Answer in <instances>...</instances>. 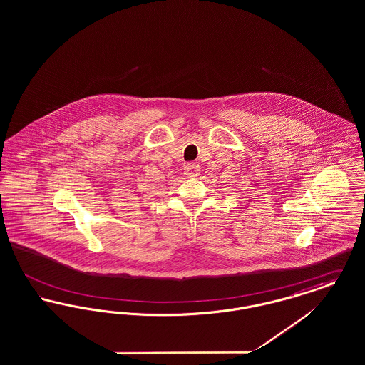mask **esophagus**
Listing matches in <instances>:
<instances>
[{
    "instance_id": "1",
    "label": "esophagus",
    "mask_w": 365,
    "mask_h": 365,
    "mask_svg": "<svg viewBox=\"0 0 365 365\" xmlns=\"http://www.w3.org/2000/svg\"><path fill=\"white\" fill-rule=\"evenodd\" d=\"M200 171H201V168H200V165L195 164V163H189V164L185 165V174L187 175L189 178L198 176Z\"/></svg>"
}]
</instances>
